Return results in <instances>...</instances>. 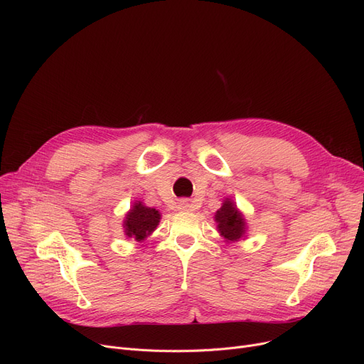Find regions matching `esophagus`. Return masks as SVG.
Segmentation results:
<instances>
[{
    "label": "esophagus",
    "instance_id": "esophagus-1",
    "mask_svg": "<svg viewBox=\"0 0 364 364\" xmlns=\"http://www.w3.org/2000/svg\"><path fill=\"white\" fill-rule=\"evenodd\" d=\"M177 208L180 209V211H192L193 205L190 203L187 199H180L178 203H177Z\"/></svg>",
    "mask_w": 364,
    "mask_h": 364
}]
</instances>
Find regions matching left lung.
<instances>
[{
    "instance_id": "obj_1",
    "label": "left lung",
    "mask_w": 364,
    "mask_h": 364,
    "mask_svg": "<svg viewBox=\"0 0 364 364\" xmlns=\"http://www.w3.org/2000/svg\"><path fill=\"white\" fill-rule=\"evenodd\" d=\"M214 221L217 223V232L224 242L235 243L246 239L247 223L233 199L225 198L223 200L221 208L214 215Z\"/></svg>"
}]
</instances>
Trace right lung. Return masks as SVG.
<instances>
[{"label": "right lung", "mask_w": 364, "mask_h": 364, "mask_svg": "<svg viewBox=\"0 0 364 364\" xmlns=\"http://www.w3.org/2000/svg\"><path fill=\"white\" fill-rule=\"evenodd\" d=\"M161 218L162 215L158 209L146 206L140 200H134L122 223L124 233L129 239L143 242L156 230Z\"/></svg>", "instance_id": "add662e5"}]
</instances>
